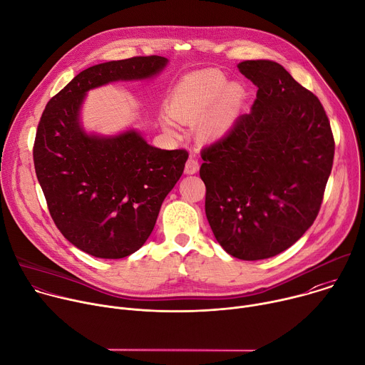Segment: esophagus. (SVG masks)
<instances>
[{
    "label": "esophagus",
    "mask_w": 365,
    "mask_h": 365,
    "mask_svg": "<svg viewBox=\"0 0 365 365\" xmlns=\"http://www.w3.org/2000/svg\"><path fill=\"white\" fill-rule=\"evenodd\" d=\"M197 170H199V163H197V160L193 158V155H190V158H189L187 162H186V165H185V172H186L187 175H195Z\"/></svg>",
    "instance_id": "34e87169"
}]
</instances>
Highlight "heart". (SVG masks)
<instances>
[{
	"mask_svg": "<svg viewBox=\"0 0 365 365\" xmlns=\"http://www.w3.org/2000/svg\"><path fill=\"white\" fill-rule=\"evenodd\" d=\"M244 89L231 82L218 69H203L183 76L173 88L169 98V113L160 115L162 127L169 134L178 133V124L196 123L203 140H217L232 125Z\"/></svg>",
	"mask_w": 365,
	"mask_h": 365,
	"instance_id": "heart-1",
	"label": "heart"
}]
</instances>
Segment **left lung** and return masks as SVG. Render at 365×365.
<instances>
[{
    "label": "left lung",
    "mask_w": 365,
    "mask_h": 365,
    "mask_svg": "<svg viewBox=\"0 0 365 365\" xmlns=\"http://www.w3.org/2000/svg\"><path fill=\"white\" fill-rule=\"evenodd\" d=\"M257 88L250 114L200 151L205 212L221 247L235 258H270L317 220L332 170L335 141L317 95L279 63L245 61Z\"/></svg>",
    "instance_id": "8db88e82"
}]
</instances>
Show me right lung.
Listing matches in <instances>:
<instances>
[{"label":"right lung","mask_w":365,"mask_h":365,"mask_svg":"<svg viewBox=\"0 0 365 365\" xmlns=\"http://www.w3.org/2000/svg\"><path fill=\"white\" fill-rule=\"evenodd\" d=\"M166 65L163 56H135L91 66L41 114L33 159L48 212L69 242L93 257L124 258L147 241L189 154L155 148L134 130L86 134L79 123L83 98L114 81L151 78Z\"/></svg>","instance_id":"obj_1"}]
</instances>
